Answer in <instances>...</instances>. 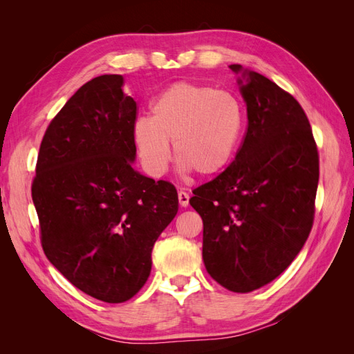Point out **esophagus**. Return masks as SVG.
I'll use <instances>...</instances> for the list:
<instances>
[{
  "mask_svg": "<svg viewBox=\"0 0 354 354\" xmlns=\"http://www.w3.org/2000/svg\"><path fill=\"white\" fill-rule=\"evenodd\" d=\"M189 194H186V192H183V190H180L178 192V202H180V205L181 207H187L189 205Z\"/></svg>",
  "mask_w": 354,
  "mask_h": 354,
  "instance_id": "esophagus-1",
  "label": "esophagus"
}]
</instances>
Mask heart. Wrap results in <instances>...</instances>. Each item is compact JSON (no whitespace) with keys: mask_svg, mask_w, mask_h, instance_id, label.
<instances>
[{"mask_svg":"<svg viewBox=\"0 0 354 354\" xmlns=\"http://www.w3.org/2000/svg\"><path fill=\"white\" fill-rule=\"evenodd\" d=\"M151 118H137L133 138L149 174L162 176L171 158L169 143L183 171L199 177L223 173L236 155L243 108L234 94L209 85L180 81L153 100Z\"/></svg>","mask_w":354,"mask_h":354,"instance_id":"heart-1","label":"heart"}]
</instances>
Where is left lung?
Segmentation results:
<instances>
[{
	"label": "left lung",
	"mask_w": 354,
	"mask_h": 354,
	"mask_svg": "<svg viewBox=\"0 0 354 354\" xmlns=\"http://www.w3.org/2000/svg\"><path fill=\"white\" fill-rule=\"evenodd\" d=\"M248 128L233 162L194 190L203 221L202 259L214 281L251 292L294 261L315 220L319 153L307 115L291 94L242 71Z\"/></svg>",
	"instance_id": "1"
}]
</instances>
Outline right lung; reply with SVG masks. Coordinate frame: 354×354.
Instances as JSON below:
<instances>
[{"mask_svg": "<svg viewBox=\"0 0 354 354\" xmlns=\"http://www.w3.org/2000/svg\"><path fill=\"white\" fill-rule=\"evenodd\" d=\"M122 84L100 75L72 95L47 127L32 181L47 259L104 303L143 288L153 245L178 209L174 185L133 168L137 103Z\"/></svg>", "mask_w": 354, "mask_h": 354, "instance_id": "add662e5", "label": "right lung"}]
</instances>
